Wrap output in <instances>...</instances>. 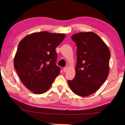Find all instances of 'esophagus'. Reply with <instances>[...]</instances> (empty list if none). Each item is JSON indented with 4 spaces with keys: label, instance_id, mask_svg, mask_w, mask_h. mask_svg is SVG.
<instances>
[{
    "label": "esophagus",
    "instance_id": "obj_1",
    "mask_svg": "<svg viewBox=\"0 0 125 125\" xmlns=\"http://www.w3.org/2000/svg\"><path fill=\"white\" fill-rule=\"evenodd\" d=\"M68 68V67H65L64 68H63V71H64V72H65L67 71Z\"/></svg>",
    "mask_w": 125,
    "mask_h": 125
}]
</instances>
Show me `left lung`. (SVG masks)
<instances>
[{
    "mask_svg": "<svg viewBox=\"0 0 125 125\" xmlns=\"http://www.w3.org/2000/svg\"><path fill=\"white\" fill-rule=\"evenodd\" d=\"M77 47L75 75L68 83L77 95L87 96L96 92L109 73L110 52L103 40L92 32L72 36Z\"/></svg>",
    "mask_w": 125,
    "mask_h": 125,
    "instance_id": "left-lung-1",
    "label": "left lung"
}]
</instances>
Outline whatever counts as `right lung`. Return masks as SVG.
Segmentation results:
<instances>
[{
  "label": "right lung",
  "instance_id": "add662e5",
  "mask_svg": "<svg viewBox=\"0 0 125 125\" xmlns=\"http://www.w3.org/2000/svg\"><path fill=\"white\" fill-rule=\"evenodd\" d=\"M64 38L63 33L42 31L26 36L19 43L14 67L22 83L35 94L45 93L60 74L55 49Z\"/></svg>",
  "mask_w": 125,
  "mask_h": 125
}]
</instances>
